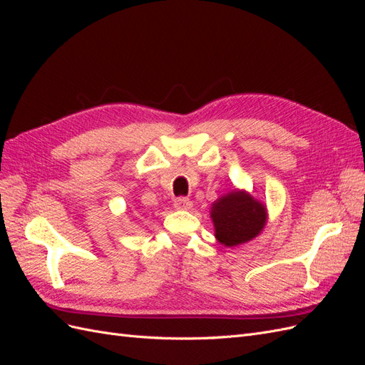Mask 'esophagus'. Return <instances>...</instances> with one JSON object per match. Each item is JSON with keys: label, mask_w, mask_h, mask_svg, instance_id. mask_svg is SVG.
<instances>
[{"label": "esophagus", "mask_w": 365, "mask_h": 365, "mask_svg": "<svg viewBox=\"0 0 365 365\" xmlns=\"http://www.w3.org/2000/svg\"><path fill=\"white\" fill-rule=\"evenodd\" d=\"M173 207L176 210H190L193 207V202L189 200V197H178V200H175Z\"/></svg>", "instance_id": "34e87169"}]
</instances>
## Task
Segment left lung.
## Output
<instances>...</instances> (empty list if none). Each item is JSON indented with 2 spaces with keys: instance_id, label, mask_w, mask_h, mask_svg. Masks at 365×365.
Instances as JSON below:
<instances>
[{
  "instance_id": "left-lung-1",
  "label": "left lung",
  "mask_w": 365,
  "mask_h": 365,
  "mask_svg": "<svg viewBox=\"0 0 365 365\" xmlns=\"http://www.w3.org/2000/svg\"><path fill=\"white\" fill-rule=\"evenodd\" d=\"M210 216L219 244L236 247L260 235L267 224V207L245 190H233L213 202Z\"/></svg>"
}]
</instances>
